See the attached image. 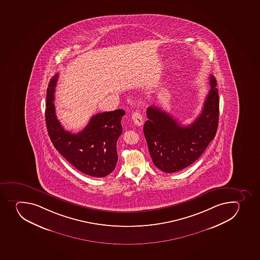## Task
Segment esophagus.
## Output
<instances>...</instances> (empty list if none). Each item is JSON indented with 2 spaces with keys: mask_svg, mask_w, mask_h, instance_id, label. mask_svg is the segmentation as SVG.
Returning <instances> with one entry per match:
<instances>
[{
  "mask_svg": "<svg viewBox=\"0 0 260 260\" xmlns=\"http://www.w3.org/2000/svg\"><path fill=\"white\" fill-rule=\"evenodd\" d=\"M132 120H133L134 124L137 125V126H141L143 124V119H142V115H141L138 112H135L132 114Z\"/></svg>",
  "mask_w": 260,
  "mask_h": 260,
  "instance_id": "34e87169",
  "label": "esophagus"
}]
</instances>
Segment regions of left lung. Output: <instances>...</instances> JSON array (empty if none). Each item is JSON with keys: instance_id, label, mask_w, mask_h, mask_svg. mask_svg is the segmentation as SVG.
I'll use <instances>...</instances> for the list:
<instances>
[{"instance_id": "1", "label": "left lung", "mask_w": 260, "mask_h": 260, "mask_svg": "<svg viewBox=\"0 0 260 260\" xmlns=\"http://www.w3.org/2000/svg\"><path fill=\"white\" fill-rule=\"evenodd\" d=\"M210 89L203 109L188 126L179 124L160 108L146 110L148 120L144 135L154 165L165 173H175L194 162L203 153L217 131L219 96L216 80L210 75Z\"/></svg>"}]
</instances>
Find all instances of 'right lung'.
Returning a JSON list of instances; mask_svg holds the SVG:
<instances>
[{
    "label": "right lung",
    "instance_id": "1",
    "mask_svg": "<svg viewBox=\"0 0 260 260\" xmlns=\"http://www.w3.org/2000/svg\"><path fill=\"white\" fill-rule=\"evenodd\" d=\"M58 74L48 85L45 120L55 148L80 172L96 178L109 175L118 161L117 140L122 134L123 109L104 112L90 119L81 132L72 134L62 127L55 115V87Z\"/></svg>",
    "mask_w": 260,
    "mask_h": 260
}]
</instances>
